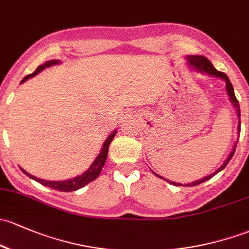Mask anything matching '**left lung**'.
I'll list each match as a JSON object with an SVG mask.
<instances>
[{
  "label": "left lung",
  "mask_w": 249,
  "mask_h": 249,
  "mask_svg": "<svg viewBox=\"0 0 249 249\" xmlns=\"http://www.w3.org/2000/svg\"><path fill=\"white\" fill-rule=\"evenodd\" d=\"M186 59H187V65L191 68V69L196 70V71H199L201 74H206L209 75V76H213V77H219L221 80H223L224 82H226V90H227V94H228L229 96V100L230 103L232 104V106L235 107V109H236V113H237V117H239V125H237V141L234 143V146H232V150L231 153L229 154L228 158H227L226 161L223 162V164H222L219 168H217L216 171L213 173H211L210 175H208V177L203 178V179L200 180H197V181H193V182H190V184H185L184 186H196V185H199L201 182L206 181V180L211 179V178L213 177V175H216L217 173H219L221 171H223L224 168H226V166L228 164V162L231 160L232 155H234L235 153V149H236V144L237 142H239V137H240V130H241V120H240V105H239V101H237L236 96H235V93H234V88H232V85L231 82H230L229 77L227 76L224 72H221L218 71V70L216 69V68L213 67V63L209 61L206 57L204 56H197V54H192V56H186ZM153 172V171H151ZM154 174L156 175V177L161 178V179H163L164 181L169 182V184L174 185V186H182V184H180V182H175V181H171V180H167L164 179V178H162L161 175L156 174L155 172H153Z\"/></svg>",
  "instance_id": "8db88e82"
}]
</instances>
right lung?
Returning a JSON list of instances; mask_svg holds the SVG:
<instances>
[{"label": "right lung", "mask_w": 249, "mask_h": 249, "mask_svg": "<svg viewBox=\"0 0 249 249\" xmlns=\"http://www.w3.org/2000/svg\"><path fill=\"white\" fill-rule=\"evenodd\" d=\"M58 64H61V61H58V59H51V61L45 62L44 64L39 65L35 72H32L31 75H27L26 77H23L22 81H21V83L26 82L28 78L38 75L39 72L43 71L45 68H50V67H52V65H58ZM116 133H117V130H114V131H112L111 135L106 138V141L104 142L103 146H101L100 153H99V155L96 156L95 160H94L93 163L90 164L89 168H88L85 173H82L81 175H77V177L72 178V179L61 180V181H51V180L39 179V178L35 177V175H31L30 173H27L25 169H22V168H21V171L23 172V174H26L27 177H30L31 179L36 180V181L39 182V184L44 185V186H48L50 188H53V190H58V191H61V192H71V191L80 190V188L85 187L86 185H88L90 181H93V180H95L96 178L99 177V174L101 173V169H103L105 162H106L109 144H111V142L113 141Z\"/></svg>", "instance_id": "right-lung-1"}]
</instances>
